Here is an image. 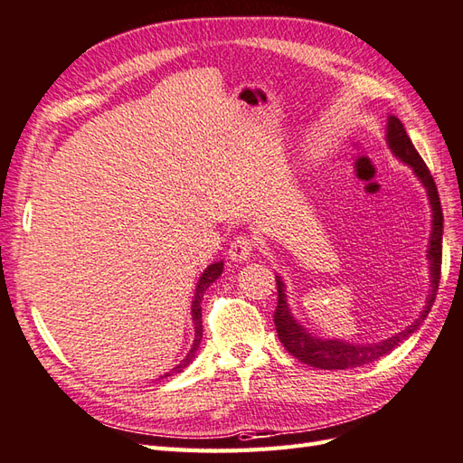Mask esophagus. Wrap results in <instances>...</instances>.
<instances>
[{
  "mask_svg": "<svg viewBox=\"0 0 463 463\" xmlns=\"http://www.w3.org/2000/svg\"><path fill=\"white\" fill-rule=\"evenodd\" d=\"M254 242L249 239V236H236V239L231 242L229 256L232 262H244L254 254Z\"/></svg>",
  "mask_w": 463,
  "mask_h": 463,
  "instance_id": "1",
  "label": "esophagus"
}]
</instances>
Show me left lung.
Instances as JSON below:
<instances>
[{
  "label": "left lung",
  "instance_id": "left-lung-1",
  "mask_svg": "<svg viewBox=\"0 0 463 463\" xmlns=\"http://www.w3.org/2000/svg\"><path fill=\"white\" fill-rule=\"evenodd\" d=\"M386 146H389L392 156L396 159H401L404 165L411 167L412 174L418 177V181L422 183L430 201V209H432V229H430L428 250H426V260H428V270H430V294L426 298V306L412 326H408L406 329L394 333V335L377 343H349L343 339L317 337L314 333H309L294 317L292 309L288 306L286 284L282 280V276H276L278 306L274 311V324H276L278 337H280L282 345L288 349V353H292L296 359L309 364V367L343 371L351 367H363V364L379 361L381 357H384V354H389L391 351L399 347L402 341H406L418 327L422 326V321L430 314V307H432L436 299L438 284H439V268H442V232H444V213H442V205H439L436 183H434V177L430 175V169L426 167L424 159L416 152L411 137H408L402 122L396 116H389V122H386Z\"/></svg>",
  "mask_w": 463,
  "mask_h": 463
}]
</instances>
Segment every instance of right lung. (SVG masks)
Listing matches in <instances>:
<instances>
[{"label":"right lung","mask_w":463,"mask_h":463,"mask_svg":"<svg viewBox=\"0 0 463 463\" xmlns=\"http://www.w3.org/2000/svg\"><path fill=\"white\" fill-rule=\"evenodd\" d=\"M222 268H224V264H222V260H219V262H214V264L207 266L205 270H203V274H201V278H199V282H197V288H195V298H193V302H191V316H193V329H195V339H193V345H191L189 353L185 354V359H183L179 364H175V367L171 369L169 373H165L164 377H171V374L181 373L193 359H195V354H197L199 345H201V339H203L201 299H203V294H205V289L222 274ZM164 377H161V379H164Z\"/></svg>","instance_id":"obj_1"}]
</instances>
